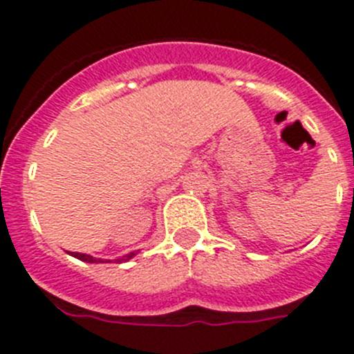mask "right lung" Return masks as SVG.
I'll use <instances>...</instances> for the list:
<instances>
[{
	"instance_id": "add662e5",
	"label": "right lung",
	"mask_w": 354,
	"mask_h": 354,
	"mask_svg": "<svg viewBox=\"0 0 354 354\" xmlns=\"http://www.w3.org/2000/svg\"><path fill=\"white\" fill-rule=\"evenodd\" d=\"M136 254H138V250H136V252L127 254V256H123V257H118V259H114V261H116V263H125V261L132 259V257L136 256ZM70 256L77 257V259L84 261V263H109V261H111V259H100V257H98V259H97V257L90 256V254H81V252H70Z\"/></svg>"
}]
</instances>
